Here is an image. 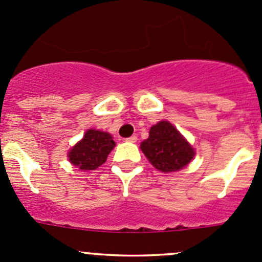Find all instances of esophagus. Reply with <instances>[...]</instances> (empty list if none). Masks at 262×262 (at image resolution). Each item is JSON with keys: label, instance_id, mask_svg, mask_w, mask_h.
Wrapping results in <instances>:
<instances>
[{"label": "esophagus", "instance_id": "esophagus-1", "mask_svg": "<svg viewBox=\"0 0 262 262\" xmlns=\"http://www.w3.org/2000/svg\"><path fill=\"white\" fill-rule=\"evenodd\" d=\"M137 140H138L137 136H132V137L126 138V139H125V142H129V143H136Z\"/></svg>", "mask_w": 262, "mask_h": 262}]
</instances>
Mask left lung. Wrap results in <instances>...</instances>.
I'll return each mask as SVG.
<instances>
[{
    "instance_id": "obj_1",
    "label": "left lung",
    "mask_w": 262,
    "mask_h": 262,
    "mask_svg": "<svg viewBox=\"0 0 262 262\" xmlns=\"http://www.w3.org/2000/svg\"><path fill=\"white\" fill-rule=\"evenodd\" d=\"M140 149L151 165L163 173L185 168L195 155L194 148L168 120L151 126L149 138L142 142Z\"/></svg>"
}]
</instances>
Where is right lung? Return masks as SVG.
Here are the masks:
<instances>
[{"label": "right lung", "instance_id": "add662e5", "mask_svg": "<svg viewBox=\"0 0 262 262\" xmlns=\"http://www.w3.org/2000/svg\"><path fill=\"white\" fill-rule=\"evenodd\" d=\"M114 146L113 137L107 132L88 129L82 140L68 151V159L80 170H94L105 163Z\"/></svg>", "mask_w": 262, "mask_h": 262}]
</instances>
